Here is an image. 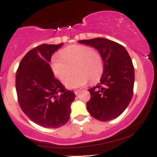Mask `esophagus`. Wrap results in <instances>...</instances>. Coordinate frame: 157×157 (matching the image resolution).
<instances>
[{
    "label": "esophagus",
    "mask_w": 157,
    "mask_h": 157,
    "mask_svg": "<svg viewBox=\"0 0 157 157\" xmlns=\"http://www.w3.org/2000/svg\"><path fill=\"white\" fill-rule=\"evenodd\" d=\"M80 90H75V91H74V92H75V94H76V95H77V94H78L79 93H80Z\"/></svg>",
    "instance_id": "34e87169"
}]
</instances>
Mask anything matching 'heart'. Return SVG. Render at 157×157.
<instances>
[{
    "mask_svg": "<svg viewBox=\"0 0 157 157\" xmlns=\"http://www.w3.org/2000/svg\"><path fill=\"white\" fill-rule=\"evenodd\" d=\"M60 57L53 56L51 68L62 83H66L73 70L74 76L66 83L69 89L82 87L88 83L96 82L103 73L104 66L101 55L92 48L82 45H72L60 51Z\"/></svg>",
    "mask_w": 157,
    "mask_h": 157,
    "instance_id": "obj_1",
    "label": "heart"
}]
</instances>
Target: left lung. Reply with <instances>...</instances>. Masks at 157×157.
<instances>
[{"label": "left lung", "mask_w": 157, "mask_h": 157, "mask_svg": "<svg viewBox=\"0 0 157 157\" xmlns=\"http://www.w3.org/2000/svg\"><path fill=\"white\" fill-rule=\"evenodd\" d=\"M100 52L104 63L100 81L89 89L91 98L86 107L91 117L102 122L118 117L130 103L134 84V68L122 45L105 38L79 40Z\"/></svg>", "instance_id": "8db88e82"}]
</instances>
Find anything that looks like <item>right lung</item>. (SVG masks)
<instances>
[{
  "label": "right lung",
  "instance_id": "right-lung-1",
  "mask_svg": "<svg viewBox=\"0 0 157 157\" xmlns=\"http://www.w3.org/2000/svg\"><path fill=\"white\" fill-rule=\"evenodd\" d=\"M63 44H42L23 57L16 72L17 100L32 121L48 128L64 125L68 121L75 94L54 76L49 62L54 52Z\"/></svg>",
  "mask_w": 157,
  "mask_h": 157
}]
</instances>
